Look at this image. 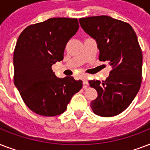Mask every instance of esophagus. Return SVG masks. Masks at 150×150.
<instances>
[{
	"label": "esophagus",
	"mask_w": 150,
	"mask_h": 150,
	"mask_svg": "<svg viewBox=\"0 0 150 150\" xmlns=\"http://www.w3.org/2000/svg\"><path fill=\"white\" fill-rule=\"evenodd\" d=\"M82 82H83V85H84V88L87 87V86L89 85L88 79H87V77H86V76H84V77L82 78Z\"/></svg>",
	"instance_id": "1"
}]
</instances>
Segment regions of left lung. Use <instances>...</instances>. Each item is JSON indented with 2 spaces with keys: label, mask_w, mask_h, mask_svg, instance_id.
<instances>
[{
  "label": "left lung",
  "mask_w": 150,
  "mask_h": 150,
  "mask_svg": "<svg viewBox=\"0 0 150 150\" xmlns=\"http://www.w3.org/2000/svg\"><path fill=\"white\" fill-rule=\"evenodd\" d=\"M79 23L96 41L100 61L112 67L105 81H89L98 93L90 107L99 116H116L131 104L142 83V54L137 36L128 23L107 15L82 18Z\"/></svg>",
  "instance_id": "1"
}]
</instances>
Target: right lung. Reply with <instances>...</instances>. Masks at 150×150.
<instances>
[{
	"label": "right lung",
	"instance_id": "add662e5",
	"mask_svg": "<svg viewBox=\"0 0 150 150\" xmlns=\"http://www.w3.org/2000/svg\"><path fill=\"white\" fill-rule=\"evenodd\" d=\"M79 28L77 18H51L30 25L18 36L13 56L14 83L34 113L46 117L62 114L82 89L81 80L57 78L51 68L63 60L66 44Z\"/></svg>",
	"mask_w": 150,
	"mask_h": 150
}]
</instances>
